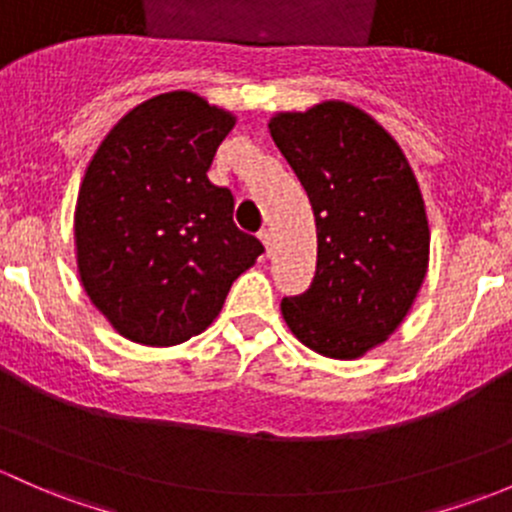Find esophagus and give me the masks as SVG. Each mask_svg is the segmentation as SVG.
Masks as SVG:
<instances>
[{
	"mask_svg": "<svg viewBox=\"0 0 512 512\" xmlns=\"http://www.w3.org/2000/svg\"><path fill=\"white\" fill-rule=\"evenodd\" d=\"M258 239H261L263 246H266V254H271V251H273V241H276V236H273L271 226H266V229H261V234H258Z\"/></svg>",
	"mask_w": 512,
	"mask_h": 512,
	"instance_id": "esophagus-1",
	"label": "esophagus"
}]
</instances>
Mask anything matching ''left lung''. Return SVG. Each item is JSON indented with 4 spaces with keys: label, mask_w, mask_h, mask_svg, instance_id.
Returning a JSON list of instances; mask_svg holds the SVG:
<instances>
[{
    "label": "left lung",
    "mask_w": 512,
    "mask_h": 512,
    "mask_svg": "<svg viewBox=\"0 0 512 512\" xmlns=\"http://www.w3.org/2000/svg\"><path fill=\"white\" fill-rule=\"evenodd\" d=\"M268 130L308 192L318 229L313 283L283 298V320L310 350L355 360L399 328L426 276L419 184L392 135L350 103L278 113Z\"/></svg>",
    "instance_id": "8db88e82"
}]
</instances>
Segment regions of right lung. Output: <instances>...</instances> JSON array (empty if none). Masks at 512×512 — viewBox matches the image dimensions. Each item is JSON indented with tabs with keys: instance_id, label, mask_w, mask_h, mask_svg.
Here are the masks:
<instances>
[{
	"instance_id": "right-lung-1",
	"label": "right lung",
	"mask_w": 512,
	"mask_h": 512,
	"mask_svg": "<svg viewBox=\"0 0 512 512\" xmlns=\"http://www.w3.org/2000/svg\"><path fill=\"white\" fill-rule=\"evenodd\" d=\"M234 115L172 91L105 135L78 189L76 256L88 298L128 340L170 347L212 325L263 244L234 224L207 172Z\"/></svg>"
}]
</instances>
